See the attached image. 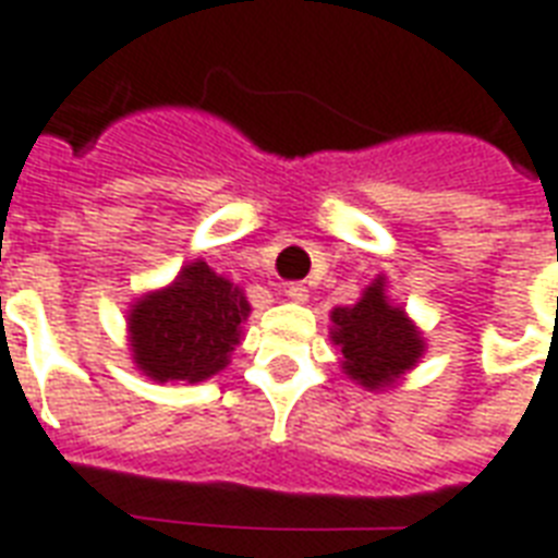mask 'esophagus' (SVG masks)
<instances>
[{
	"instance_id": "1",
	"label": "esophagus",
	"mask_w": 558,
	"mask_h": 558,
	"mask_svg": "<svg viewBox=\"0 0 558 558\" xmlns=\"http://www.w3.org/2000/svg\"><path fill=\"white\" fill-rule=\"evenodd\" d=\"M287 299L295 301V304H307V299H311V290L304 287V283H287Z\"/></svg>"
}]
</instances>
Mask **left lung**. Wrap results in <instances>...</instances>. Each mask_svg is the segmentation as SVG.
Segmentation results:
<instances>
[{"label":"left lung","mask_w":558,"mask_h":558,"mask_svg":"<svg viewBox=\"0 0 558 558\" xmlns=\"http://www.w3.org/2000/svg\"><path fill=\"white\" fill-rule=\"evenodd\" d=\"M331 342L342 354V373L366 390H390L426 354V337L416 322L387 299L384 275L354 304L333 307Z\"/></svg>","instance_id":"left-lung-1"}]
</instances>
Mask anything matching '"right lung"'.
Here are the masks:
<instances>
[{
    "label": "right lung",
    "instance_id": "1",
    "mask_svg": "<svg viewBox=\"0 0 558 558\" xmlns=\"http://www.w3.org/2000/svg\"><path fill=\"white\" fill-rule=\"evenodd\" d=\"M251 304L245 290L204 259L185 263L168 287L144 292L126 311L132 363L150 381L197 384L230 363Z\"/></svg>",
    "mask_w": 558,
    "mask_h": 558
}]
</instances>
